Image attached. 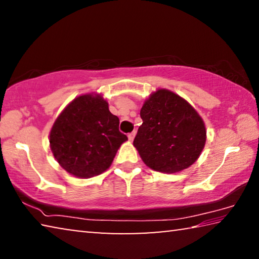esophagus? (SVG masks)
I'll return each mask as SVG.
<instances>
[{
    "instance_id": "obj_1",
    "label": "esophagus",
    "mask_w": 259,
    "mask_h": 259,
    "mask_svg": "<svg viewBox=\"0 0 259 259\" xmlns=\"http://www.w3.org/2000/svg\"><path fill=\"white\" fill-rule=\"evenodd\" d=\"M135 136H136V133H135V131H133V133H130V134H128V138H129V140H134V138H135Z\"/></svg>"
}]
</instances>
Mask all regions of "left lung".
<instances>
[{
	"label": "left lung",
	"mask_w": 259,
	"mask_h": 259,
	"mask_svg": "<svg viewBox=\"0 0 259 259\" xmlns=\"http://www.w3.org/2000/svg\"><path fill=\"white\" fill-rule=\"evenodd\" d=\"M143 123L134 145L147 166L178 172L198 160L205 144L202 119L186 100L169 90L151 95L142 109Z\"/></svg>",
	"instance_id": "1"
}]
</instances>
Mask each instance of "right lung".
Returning a JSON list of instances; mask_svg holds the SVG:
<instances>
[{"instance_id": "right-lung-1", "label": "right lung", "mask_w": 259, "mask_h": 259, "mask_svg": "<svg viewBox=\"0 0 259 259\" xmlns=\"http://www.w3.org/2000/svg\"><path fill=\"white\" fill-rule=\"evenodd\" d=\"M119 117L100 96L84 95L61 112L50 133V147L67 172L90 178L112 164L128 137L119 130Z\"/></svg>"}]
</instances>
